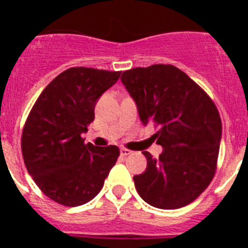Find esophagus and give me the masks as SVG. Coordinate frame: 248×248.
Returning <instances> with one entry per match:
<instances>
[{"mask_svg": "<svg viewBox=\"0 0 248 248\" xmlns=\"http://www.w3.org/2000/svg\"><path fill=\"white\" fill-rule=\"evenodd\" d=\"M131 153H133V151L129 150V149H126V148L120 149V155H122V156H128V155H130Z\"/></svg>", "mask_w": 248, "mask_h": 248, "instance_id": "1", "label": "esophagus"}]
</instances>
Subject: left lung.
Instances as JSON below:
<instances>
[{
    "label": "left lung",
    "instance_id": "left-lung-1",
    "mask_svg": "<svg viewBox=\"0 0 248 248\" xmlns=\"http://www.w3.org/2000/svg\"><path fill=\"white\" fill-rule=\"evenodd\" d=\"M135 100L143 125L164 148L135 175V189L149 205L174 210L189 205L210 185L217 166L222 124L217 108L198 83L171 64L133 68L120 77Z\"/></svg>",
    "mask_w": 248,
    "mask_h": 248
}]
</instances>
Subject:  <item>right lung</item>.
<instances>
[{
    "instance_id": "1",
    "label": "right lung",
    "mask_w": 248,
    "mask_h": 248,
    "mask_svg": "<svg viewBox=\"0 0 248 248\" xmlns=\"http://www.w3.org/2000/svg\"><path fill=\"white\" fill-rule=\"evenodd\" d=\"M122 72L73 67L43 89L22 131L25 165L41 191L68 207L99 194L117 163L118 146L84 144L82 133L94 120L97 100Z\"/></svg>"
}]
</instances>
